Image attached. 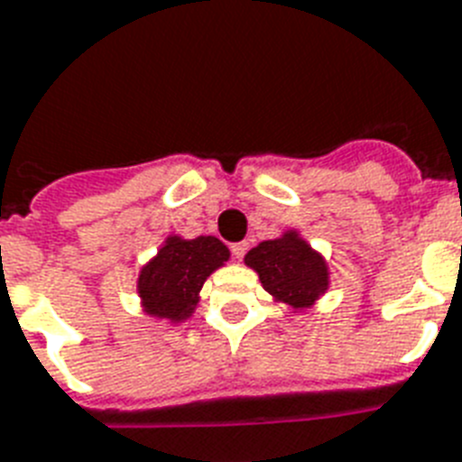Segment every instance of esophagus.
Returning a JSON list of instances; mask_svg holds the SVG:
<instances>
[{"label": "esophagus", "instance_id": "34e87169", "mask_svg": "<svg viewBox=\"0 0 462 462\" xmlns=\"http://www.w3.org/2000/svg\"><path fill=\"white\" fill-rule=\"evenodd\" d=\"M248 248H250V245L245 241L234 243V245H231V253H234L236 260H243V257H245V253H248Z\"/></svg>", "mask_w": 462, "mask_h": 462}]
</instances>
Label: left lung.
<instances>
[{
	"mask_svg": "<svg viewBox=\"0 0 462 462\" xmlns=\"http://www.w3.org/2000/svg\"><path fill=\"white\" fill-rule=\"evenodd\" d=\"M245 264L260 276L262 289L293 312L315 308L329 291V262L298 228H286L279 238L257 243L245 254Z\"/></svg>",
	"mask_w": 462,
	"mask_h": 462,
	"instance_id": "obj_1",
	"label": "left lung"
}]
</instances>
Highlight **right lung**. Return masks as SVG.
<instances>
[{"instance_id": "right-lung-1", "label": "right lung", "mask_w": 462, "mask_h": 462, "mask_svg": "<svg viewBox=\"0 0 462 462\" xmlns=\"http://www.w3.org/2000/svg\"><path fill=\"white\" fill-rule=\"evenodd\" d=\"M231 253L219 238H183L169 234L157 254L140 267L135 291L147 317L180 324L190 319L200 302L202 283L228 262Z\"/></svg>"}]
</instances>
